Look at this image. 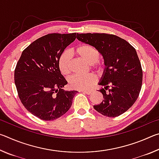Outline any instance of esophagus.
Returning <instances> with one entry per match:
<instances>
[{"mask_svg":"<svg viewBox=\"0 0 159 159\" xmlns=\"http://www.w3.org/2000/svg\"><path fill=\"white\" fill-rule=\"evenodd\" d=\"M82 92L83 93L86 94V95H90V94H92L93 91V90H82Z\"/></svg>","mask_w":159,"mask_h":159,"instance_id":"1","label":"esophagus"}]
</instances>
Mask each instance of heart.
Segmentation results:
<instances>
[{
  "mask_svg": "<svg viewBox=\"0 0 159 159\" xmlns=\"http://www.w3.org/2000/svg\"><path fill=\"white\" fill-rule=\"evenodd\" d=\"M76 53L80 58L87 61L88 64L101 69L100 64H98L99 52L98 50L92 45L83 44L76 48ZM59 69L61 73L67 76L71 71V55L68 51H65L60 55L58 61ZM96 78L92 74L86 75H74L69 79V85L76 90H85L95 84Z\"/></svg>",
  "mask_w": 159,
  "mask_h": 159,
  "instance_id": "obj_1",
  "label": "heart"
}]
</instances>
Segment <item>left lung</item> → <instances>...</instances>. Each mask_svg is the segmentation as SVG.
Wrapping results in <instances>:
<instances>
[{
    "label": "left lung",
    "mask_w": 159,
    "mask_h": 159,
    "mask_svg": "<svg viewBox=\"0 0 159 159\" xmlns=\"http://www.w3.org/2000/svg\"><path fill=\"white\" fill-rule=\"evenodd\" d=\"M79 41L95 47L104 58L99 85L103 100L94 105L97 111L108 117L118 116L133 106L142 83L140 61L134 48L124 39L112 34H77Z\"/></svg>",
    "instance_id": "left-lung-1"
}]
</instances>
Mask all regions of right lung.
Here are the masks:
<instances>
[{"instance_id":"1","label":"right lung","mask_w":159,"mask_h":159,"mask_svg":"<svg viewBox=\"0 0 159 159\" xmlns=\"http://www.w3.org/2000/svg\"><path fill=\"white\" fill-rule=\"evenodd\" d=\"M76 33L45 35L21 53L15 71L19 98L28 111L44 120L68 111L76 90H64L67 81L59 69V59L76 38Z\"/></svg>"}]
</instances>
